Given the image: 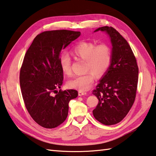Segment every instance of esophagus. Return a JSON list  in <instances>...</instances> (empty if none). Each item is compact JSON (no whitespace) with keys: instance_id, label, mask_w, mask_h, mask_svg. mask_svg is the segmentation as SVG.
<instances>
[{"instance_id":"34e87169","label":"esophagus","mask_w":156,"mask_h":156,"mask_svg":"<svg viewBox=\"0 0 156 156\" xmlns=\"http://www.w3.org/2000/svg\"><path fill=\"white\" fill-rule=\"evenodd\" d=\"M86 95H87V92H85V91H81V90H79V91H78V95L79 96Z\"/></svg>"}]
</instances>
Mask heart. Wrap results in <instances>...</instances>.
<instances>
[{
  "label": "heart",
  "instance_id": "obj_1",
  "mask_svg": "<svg viewBox=\"0 0 156 156\" xmlns=\"http://www.w3.org/2000/svg\"><path fill=\"white\" fill-rule=\"evenodd\" d=\"M71 55L75 58L82 59L85 62L84 72L87 73L76 76L67 82V86L71 89L81 91L89 90L95 80V74L103 76L112 63L111 48L104 43L97 45L93 41H80L71 50ZM59 65L65 75L72 74V61L67 55L61 56Z\"/></svg>",
  "mask_w": 156,
  "mask_h": 156
}]
</instances>
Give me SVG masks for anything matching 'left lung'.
<instances>
[{
	"label": "left lung",
	"mask_w": 156,
	"mask_h": 156,
	"mask_svg": "<svg viewBox=\"0 0 156 156\" xmlns=\"http://www.w3.org/2000/svg\"><path fill=\"white\" fill-rule=\"evenodd\" d=\"M106 31L112 45V63L96 89L92 91L99 102L93 114L106 126L115 125L127 115L136 95L138 67L131 47L112 27L96 29Z\"/></svg>",
	"instance_id": "left-lung-1"
}]
</instances>
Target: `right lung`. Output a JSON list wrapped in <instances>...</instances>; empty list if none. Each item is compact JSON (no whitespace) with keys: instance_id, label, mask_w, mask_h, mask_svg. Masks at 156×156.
I'll use <instances>...</instances> for the list:
<instances>
[{"instance_id":"obj_1","label":"right lung","mask_w":156,"mask_h":156,"mask_svg":"<svg viewBox=\"0 0 156 156\" xmlns=\"http://www.w3.org/2000/svg\"><path fill=\"white\" fill-rule=\"evenodd\" d=\"M80 35L79 31L64 29L44 31L35 37L25 54L20 72L22 98L30 117L45 128L63 123L69 101L78 96L76 90L57 89L63 80L61 52Z\"/></svg>"}]
</instances>
